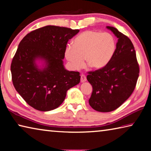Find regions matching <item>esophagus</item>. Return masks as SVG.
<instances>
[{
    "instance_id": "esophagus-1",
    "label": "esophagus",
    "mask_w": 151,
    "mask_h": 151,
    "mask_svg": "<svg viewBox=\"0 0 151 151\" xmlns=\"http://www.w3.org/2000/svg\"><path fill=\"white\" fill-rule=\"evenodd\" d=\"M86 81V76L84 75V74H82L81 75V83H84V82H85Z\"/></svg>"
}]
</instances>
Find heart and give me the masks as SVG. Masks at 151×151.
I'll return each mask as SVG.
<instances>
[{"instance_id":"heart-1","label":"heart","mask_w":151,"mask_h":151,"mask_svg":"<svg viewBox=\"0 0 151 151\" xmlns=\"http://www.w3.org/2000/svg\"><path fill=\"white\" fill-rule=\"evenodd\" d=\"M115 48V39L109 32L87 30L78 35L73 45L66 46L65 57L76 70L83 66L84 57L91 67L100 68L109 63Z\"/></svg>"}]
</instances>
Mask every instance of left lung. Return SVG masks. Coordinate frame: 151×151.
<instances>
[{
	"label": "left lung",
	"instance_id": "left-lung-1",
	"mask_svg": "<svg viewBox=\"0 0 151 151\" xmlns=\"http://www.w3.org/2000/svg\"><path fill=\"white\" fill-rule=\"evenodd\" d=\"M118 38L114 52L106 65L87 72L93 86L89 104L99 112L113 111L126 101L135 88L139 76L134 45L127 36L116 28L107 27Z\"/></svg>",
	"mask_w": 151,
	"mask_h": 151
}]
</instances>
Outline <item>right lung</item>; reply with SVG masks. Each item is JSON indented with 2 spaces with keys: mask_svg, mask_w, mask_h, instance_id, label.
I'll return each mask as SVG.
<instances>
[{
  "mask_svg": "<svg viewBox=\"0 0 151 151\" xmlns=\"http://www.w3.org/2000/svg\"><path fill=\"white\" fill-rule=\"evenodd\" d=\"M78 32L48 25L28 33L20 42L11 63L12 81L32 108L40 111L57 109L65 100L66 91L80 83V73L65 70L63 62L68 40ZM38 58L47 63L43 70L35 65Z\"/></svg>",
  "mask_w": 151,
  "mask_h": 151,
  "instance_id": "add662e5",
  "label": "right lung"
}]
</instances>
